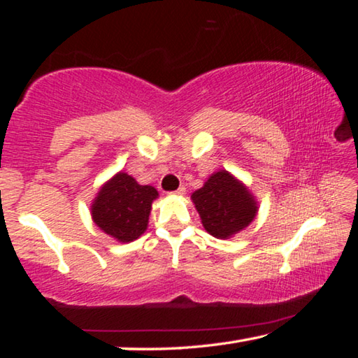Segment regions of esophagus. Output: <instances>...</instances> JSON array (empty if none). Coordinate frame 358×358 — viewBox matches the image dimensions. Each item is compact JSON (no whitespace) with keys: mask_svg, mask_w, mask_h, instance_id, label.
Segmentation results:
<instances>
[{"mask_svg":"<svg viewBox=\"0 0 358 358\" xmlns=\"http://www.w3.org/2000/svg\"><path fill=\"white\" fill-rule=\"evenodd\" d=\"M183 194H186V187L185 186H180L177 191L172 192V196H183Z\"/></svg>","mask_w":358,"mask_h":358,"instance_id":"obj_1","label":"esophagus"}]
</instances>
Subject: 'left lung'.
I'll use <instances>...</instances> for the list:
<instances>
[{
	"label": "left lung",
	"mask_w": 358,
	"mask_h": 358,
	"mask_svg": "<svg viewBox=\"0 0 358 358\" xmlns=\"http://www.w3.org/2000/svg\"><path fill=\"white\" fill-rule=\"evenodd\" d=\"M205 230L216 238H229L250 226L257 205L250 191L227 171L211 175L201 189L192 194Z\"/></svg>",
	"instance_id": "left-lung-1"
}]
</instances>
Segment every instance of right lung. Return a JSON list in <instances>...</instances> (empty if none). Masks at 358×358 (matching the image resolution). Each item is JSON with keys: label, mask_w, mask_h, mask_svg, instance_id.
<instances>
[{"label": "right lung", "mask_w": 358, "mask_h": 358, "mask_svg": "<svg viewBox=\"0 0 358 358\" xmlns=\"http://www.w3.org/2000/svg\"><path fill=\"white\" fill-rule=\"evenodd\" d=\"M156 197L153 186L138 185L131 175L120 172L98 192L92 207L93 221L110 237L128 243L145 232Z\"/></svg>", "instance_id": "add662e5"}]
</instances>
